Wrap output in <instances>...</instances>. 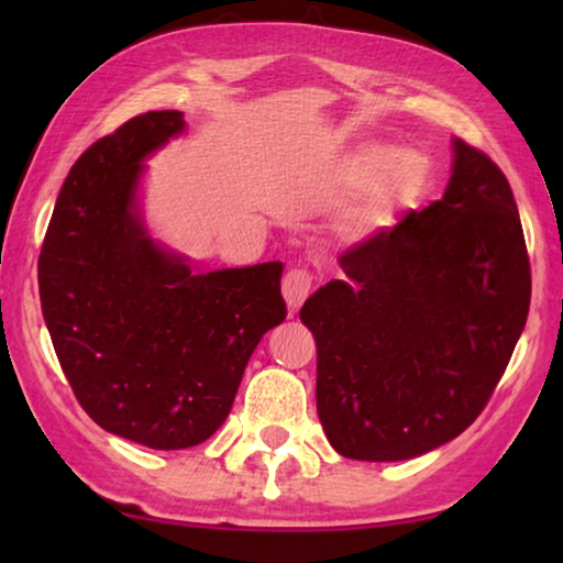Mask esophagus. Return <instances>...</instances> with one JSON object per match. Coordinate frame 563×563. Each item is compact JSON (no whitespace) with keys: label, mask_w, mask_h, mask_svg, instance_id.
<instances>
[{"label":"esophagus","mask_w":563,"mask_h":563,"mask_svg":"<svg viewBox=\"0 0 563 563\" xmlns=\"http://www.w3.org/2000/svg\"><path fill=\"white\" fill-rule=\"evenodd\" d=\"M312 290V275L305 268H292L283 275V298L290 308H300Z\"/></svg>","instance_id":"34e87169"}]
</instances>
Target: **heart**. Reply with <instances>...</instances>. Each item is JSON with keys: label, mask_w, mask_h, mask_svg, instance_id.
I'll return each mask as SVG.
<instances>
[{"label": "heart", "mask_w": 563, "mask_h": 563, "mask_svg": "<svg viewBox=\"0 0 563 563\" xmlns=\"http://www.w3.org/2000/svg\"><path fill=\"white\" fill-rule=\"evenodd\" d=\"M399 161V151L393 146H367L362 148L355 156V170L357 174H369V170L385 168L389 164H397Z\"/></svg>", "instance_id": "heart-1"}]
</instances>
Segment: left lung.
<instances>
[{"instance_id":"1","label":"left lung","mask_w":563,"mask_h":563,"mask_svg":"<svg viewBox=\"0 0 563 563\" xmlns=\"http://www.w3.org/2000/svg\"><path fill=\"white\" fill-rule=\"evenodd\" d=\"M452 178L340 255L342 280L310 295L318 417L360 462H399L462 434L527 325L531 265L507 176L454 139Z\"/></svg>"}]
</instances>
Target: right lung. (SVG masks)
<instances>
[{
	"label": "right lung",
	"instance_id": "obj_1",
	"mask_svg": "<svg viewBox=\"0 0 563 563\" xmlns=\"http://www.w3.org/2000/svg\"><path fill=\"white\" fill-rule=\"evenodd\" d=\"M186 129L148 111L89 146L56 198L40 298L56 357L93 422L151 450L223 424L255 345L285 320L283 263L196 273L146 235L144 158Z\"/></svg>",
	"mask_w": 563,
	"mask_h": 563
}]
</instances>
